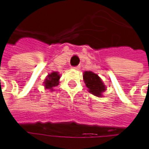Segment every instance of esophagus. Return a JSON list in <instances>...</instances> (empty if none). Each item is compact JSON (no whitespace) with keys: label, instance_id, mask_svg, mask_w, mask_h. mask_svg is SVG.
Here are the masks:
<instances>
[{"label":"esophagus","instance_id":"1","mask_svg":"<svg viewBox=\"0 0 149 149\" xmlns=\"http://www.w3.org/2000/svg\"><path fill=\"white\" fill-rule=\"evenodd\" d=\"M80 68H81V67H80L79 65H77V66H74V67H73V68H75V69H77V70H78V69H80Z\"/></svg>","mask_w":149,"mask_h":149}]
</instances>
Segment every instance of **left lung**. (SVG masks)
Segmentation results:
<instances>
[{
  "label": "left lung",
  "instance_id": "8db88e82",
  "mask_svg": "<svg viewBox=\"0 0 149 149\" xmlns=\"http://www.w3.org/2000/svg\"><path fill=\"white\" fill-rule=\"evenodd\" d=\"M84 83L87 88H88L89 93L93 94L94 96L100 97L101 93L105 90V86L98 77V75L95 74L93 72H84L83 76Z\"/></svg>",
  "mask_w": 149,
  "mask_h": 149
}]
</instances>
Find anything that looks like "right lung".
Instances as JSON below:
<instances>
[{
    "label": "right lung",
    "instance_id": "right-lung-1",
    "mask_svg": "<svg viewBox=\"0 0 149 149\" xmlns=\"http://www.w3.org/2000/svg\"><path fill=\"white\" fill-rule=\"evenodd\" d=\"M60 77H61L60 75H58V73L56 72H53L51 74H49L47 79H46L45 82V86L46 88L52 89V88L57 86Z\"/></svg>",
    "mask_w": 149,
    "mask_h": 149
}]
</instances>
